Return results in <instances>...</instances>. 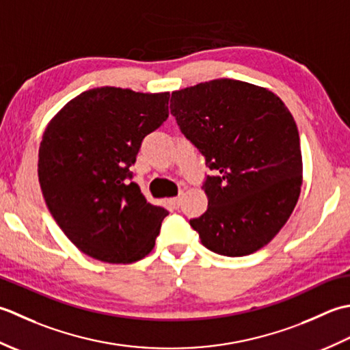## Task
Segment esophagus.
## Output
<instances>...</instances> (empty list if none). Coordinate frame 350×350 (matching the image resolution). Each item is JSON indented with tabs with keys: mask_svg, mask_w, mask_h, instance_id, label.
<instances>
[{
	"mask_svg": "<svg viewBox=\"0 0 350 350\" xmlns=\"http://www.w3.org/2000/svg\"><path fill=\"white\" fill-rule=\"evenodd\" d=\"M181 201H183V198L181 196H175V198H172L170 199V205L174 206V208H180V205H181Z\"/></svg>",
	"mask_w": 350,
	"mask_h": 350,
	"instance_id": "1",
	"label": "esophagus"
}]
</instances>
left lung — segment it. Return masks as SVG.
<instances>
[{"mask_svg": "<svg viewBox=\"0 0 350 350\" xmlns=\"http://www.w3.org/2000/svg\"><path fill=\"white\" fill-rule=\"evenodd\" d=\"M170 113L217 175L202 185L208 208L191 219L202 245L225 256L254 254L287 222L302 187L293 116L261 85L219 78L172 92Z\"/></svg>", "mask_w": 350, "mask_h": 350, "instance_id": "obj_1", "label": "left lung"}]
</instances>
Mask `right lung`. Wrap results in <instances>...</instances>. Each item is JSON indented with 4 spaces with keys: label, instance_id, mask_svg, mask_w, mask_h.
<instances>
[{
    "label": "right lung",
    "instance_id": "add662e5",
    "mask_svg": "<svg viewBox=\"0 0 350 350\" xmlns=\"http://www.w3.org/2000/svg\"><path fill=\"white\" fill-rule=\"evenodd\" d=\"M167 103L169 92L105 85L70 99L45 128L42 193L57 225L92 258L130 265L154 249L169 211L128 180L142 140L167 119Z\"/></svg>",
    "mask_w": 350,
    "mask_h": 350
}]
</instances>
